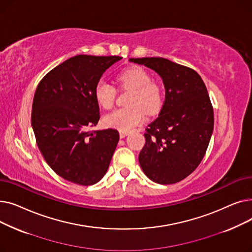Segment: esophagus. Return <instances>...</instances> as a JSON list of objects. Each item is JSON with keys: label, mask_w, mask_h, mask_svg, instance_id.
Instances as JSON below:
<instances>
[{"label": "esophagus", "mask_w": 252, "mask_h": 252, "mask_svg": "<svg viewBox=\"0 0 252 252\" xmlns=\"http://www.w3.org/2000/svg\"><path fill=\"white\" fill-rule=\"evenodd\" d=\"M128 135V133H126V131H119V137H121V139L126 137Z\"/></svg>", "instance_id": "obj_1"}]
</instances>
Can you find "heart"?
Instances as JSON below:
<instances>
[{
    "instance_id": "obj_1",
    "label": "heart",
    "mask_w": 252,
    "mask_h": 252,
    "mask_svg": "<svg viewBox=\"0 0 252 252\" xmlns=\"http://www.w3.org/2000/svg\"><path fill=\"white\" fill-rule=\"evenodd\" d=\"M118 83L124 89L131 90L128 98V108L111 111L103 117L104 125L119 131L133 130L146 121L144 110L149 114L159 110L162 103L160 88L151 82L149 73L142 67H131L118 76ZM94 95L100 107L111 108L116 95L115 88L105 81H99L95 87Z\"/></svg>"
}]
</instances>
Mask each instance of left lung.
I'll use <instances>...</instances> for the list:
<instances>
[{
  "label": "left lung",
  "mask_w": 252,
  "mask_h": 252,
  "mask_svg": "<svg viewBox=\"0 0 252 252\" xmlns=\"http://www.w3.org/2000/svg\"><path fill=\"white\" fill-rule=\"evenodd\" d=\"M162 79L165 100L158 117L144 134L139 154L144 174L151 181L175 184L199 165L214 131V109L207 89L195 70L165 58H130Z\"/></svg>",
  "instance_id": "1"
}]
</instances>
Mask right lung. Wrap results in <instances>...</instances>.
I'll use <instances>...</instances> for the list:
<instances>
[{"label": "right lung", "mask_w": 252, "mask_h": 252, "mask_svg": "<svg viewBox=\"0 0 252 252\" xmlns=\"http://www.w3.org/2000/svg\"><path fill=\"white\" fill-rule=\"evenodd\" d=\"M119 56L77 55L47 73L32 102V126L46 162L66 181L89 186L107 171L119 134L90 131L100 119L94 90Z\"/></svg>", "instance_id": "right-lung-1"}]
</instances>
